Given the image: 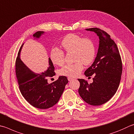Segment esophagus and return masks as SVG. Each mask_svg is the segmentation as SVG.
Segmentation results:
<instances>
[{"instance_id":"34e87169","label":"esophagus","mask_w":134,"mask_h":134,"mask_svg":"<svg viewBox=\"0 0 134 134\" xmlns=\"http://www.w3.org/2000/svg\"><path fill=\"white\" fill-rule=\"evenodd\" d=\"M67 79H68V80H69V81H72V80H74L73 78H71V77H68Z\"/></svg>"}]
</instances>
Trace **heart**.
Listing matches in <instances>:
<instances>
[{
  "mask_svg": "<svg viewBox=\"0 0 134 134\" xmlns=\"http://www.w3.org/2000/svg\"><path fill=\"white\" fill-rule=\"evenodd\" d=\"M62 46L64 52H72L74 64H67L62 67L59 74L62 76L75 77L83 70V64L90 65L96 56V47L93 42L88 38H82L75 34H69L62 41ZM50 59L55 65H62L64 63L65 55L59 48H53L50 52Z\"/></svg>",
  "mask_w": 134,
  "mask_h": 134,
  "instance_id": "1",
  "label": "heart"
}]
</instances>
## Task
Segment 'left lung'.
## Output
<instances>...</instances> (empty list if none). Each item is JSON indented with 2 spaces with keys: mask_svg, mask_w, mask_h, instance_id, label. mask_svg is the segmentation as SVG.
<instances>
[{
  "mask_svg": "<svg viewBox=\"0 0 134 134\" xmlns=\"http://www.w3.org/2000/svg\"><path fill=\"white\" fill-rule=\"evenodd\" d=\"M94 31L99 37V47L94 63L85 71L86 76L93 75V82L78 79L79 93L87 104L97 106L107 103L117 91L122 71L118 48L107 33L98 28L86 29Z\"/></svg>",
  "mask_w": 134,
  "mask_h": 134,
  "instance_id": "1",
  "label": "left lung"
}]
</instances>
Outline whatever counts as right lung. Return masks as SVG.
I'll return each instance as SVG.
<instances>
[{"label":"right lung","mask_w":134,"mask_h":134,"mask_svg":"<svg viewBox=\"0 0 134 134\" xmlns=\"http://www.w3.org/2000/svg\"><path fill=\"white\" fill-rule=\"evenodd\" d=\"M44 31H38L33 35L39 38ZM21 45L16 60V74L21 95L28 103L39 109H47L54 106L60 98L69 81L65 76H60L56 81L48 83L47 78L55 75L54 67L48 58L49 66L46 71L36 74L31 71L20 58Z\"/></svg>","instance_id":"add662e5"}]
</instances>
